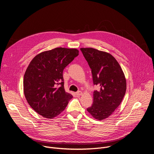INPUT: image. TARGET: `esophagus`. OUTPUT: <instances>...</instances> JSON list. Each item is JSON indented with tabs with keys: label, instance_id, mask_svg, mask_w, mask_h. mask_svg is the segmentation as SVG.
<instances>
[{
	"label": "esophagus",
	"instance_id": "obj_1",
	"mask_svg": "<svg viewBox=\"0 0 154 154\" xmlns=\"http://www.w3.org/2000/svg\"><path fill=\"white\" fill-rule=\"evenodd\" d=\"M82 91H78L77 93H75V94L77 96H82Z\"/></svg>",
	"mask_w": 154,
	"mask_h": 154
}]
</instances>
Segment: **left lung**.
Returning a JSON list of instances; mask_svg holds the SVG:
<instances>
[{
  "instance_id": "1",
  "label": "left lung",
  "mask_w": 154,
  "mask_h": 154,
  "mask_svg": "<svg viewBox=\"0 0 154 154\" xmlns=\"http://www.w3.org/2000/svg\"><path fill=\"white\" fill-rule=\"evenodd\" d=\"M80 50L91 69L94 85L100 86L94 91L93 103L87 111L96 119H105L119 106L125 94L124 74L110 54L91 48Z\"/></svg>"
}]
</instances>
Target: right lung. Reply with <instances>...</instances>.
Listing matches in <instances>:
<instances>
[{"mask_svg": "<svg viewBox=\"0 0 154 154\" xmlns=\"http://www.w3.org/2000/svg\"><path fill=\"white\" fill-rule=\"evenodd\" d=\"M79 52L77 49L57 48L38 54L29 64L24 77V95L30 106L42 117L57 116L72 98L65 92L63 71Z\"/></svg>", "mask_w": 154, "mask_h": 154, "instance_id": "right-lung-1", "label": "right lung"}]
</instances>
